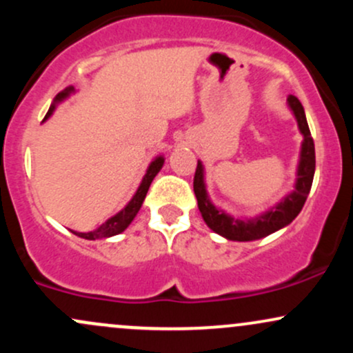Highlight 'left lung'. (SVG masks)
Wrapping results in <instances>:
<instances>
[{"mask_svg":"<svg viewBox=\"0 0 353 353\" xmlns=\"http://www.w3.org/2000/svg\"><path fill=\"white\" fill-rule=\"evenodd\" d=\"M288 107L292 108L298 122V129L303 135L300 150V162L296 170L295 191L285 196L276 206L268 209L263 214L251 219H238L218 209L209 201L206 184H204V168L203 162L197 161L194 174V194L197 199V208L203 214L204 223L211 228L214 233L231 241H254L261 239L281 228L288 226L293 219L300 214L305 201H307L310 189H312L313 176H315V144H313L312 134H310L307 117H305L303 105L296 97H288Z\"/></svg>","mask_w":353,"mask_h":353,"instance_id":"obj_1","label":"left lung"}]
</instances>
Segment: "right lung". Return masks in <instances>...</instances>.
<instances>
[{
    "mask_svg": "<svg viewBox=\"0 0 353 353\" xmlns=\"http://www.w3.org/2000/svg\"><path fill=\"white\" fill-rule=\"evenodd\" d=\"M72 92H73V87H67L63 92H60V94L55 97V100H53L50 110L46 112L45 119H48L50 115L53 114V110H55L57 103H60L61 100L67 99ZM162 165H164V157L162 156L156 157L152 162H150V165L147 168L144 179H142V183H141V185H139L137 192H135L132 199L129 201V204H127L122 211H119L117 214L112 216L110 219H107L102 226L97 228L95 231H90V233H77V231H72V233L80 236V238H85V239H100V238H110V236L120 234L122 231H125L127 226H129V224L134 221L135 216H137L139 209H141L142 203H144V199H145L147 191H149V188H150V183H152L154 177L157 176L159 170L162 169Z\"/></svg>",
    "mask_w": 353,
    "mask_h": 353,
    "instance_id": "obj_1",
    "label": "right lung"
}]
</instances>
